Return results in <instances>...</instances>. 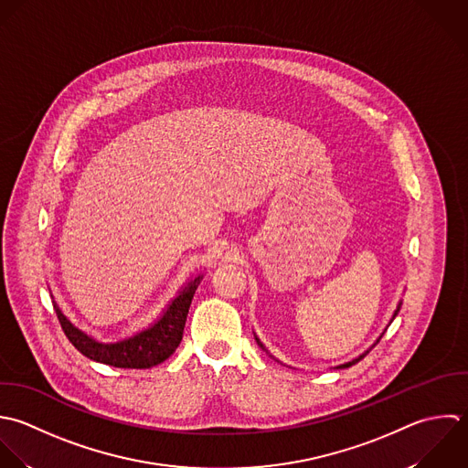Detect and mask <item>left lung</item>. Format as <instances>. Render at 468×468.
Wrapping results in <instances>:
<instances>
[{
  "mask_svg": "<svg viewBox=\"0 0 468 468\" xmlns=\"http://www.w3.org/2000/svg\"><path fill=\"white\" fill-rule=\"evenodd\" d=\"M401 304H403V303H401V301H399V304H398V308H396V312H394V315H392V319H390V323H392V321H394V319H396V315H398V314H399V310H401ZM390 323H388V324H390ZM385 332H387V328H385ZM385 332H383V334H385ZM383 334H381V335H379V337H378V341H376V343H374V345H372V346H370V348H368V350H365V352H363V354H361V356H357V357H356V359H352V361H348V363H345V365H339V367H335V368H337V370H341V368H350V367H352V365H357V363H359V361H361V359H365V357H367V354H368V352H370V350H372V348H374V346H376V345H378V343H379V341H381V337H383ZM255 341H257V343H259V346H261V348H262V350H264V352H268V350H266V346H264V345H262V343H261V341H259V337H257V335H255ZM268 354H270V352H268ZM271 357H273V356H271ZM273 359H275V357H273Z\"/></svg>",
  "mask_w": 468,
  "mask_h": 468,
  "instance_id": "1",
  "label": "left lung"
}]
</instances>
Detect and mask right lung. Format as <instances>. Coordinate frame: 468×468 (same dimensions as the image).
Instances as JSON below:
<instances>
[{"mask_svg": "<svg viewBox=\"0 0 468 468\" xmlns=\"http://www.w3.org/2000/svg\"><path fill=\"white\" fill-rule=\"evenodd\" d=\"M202 277L204 275L200 273L189 279L153 324L116 343L96 341L94 337L76 328L63 315L56 301H54V310L67 339L85 357L96 363L116 367V368H153L164 363L178 348L182 341L187 312Z\"/></svg>", "mask_w": 468, "mask_h": 468, "instance_id": "1", "label": "right lung"}]
</instances>
